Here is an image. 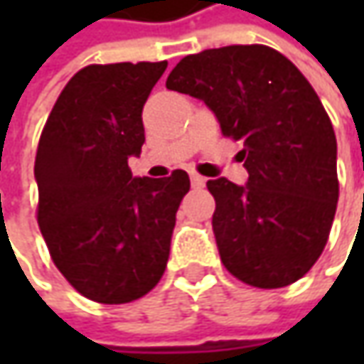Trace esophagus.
I'll use <instances>...</instances> for the list:
<instances>
[{
  "label": "esophagus",
  "instance_id": "1",
  "mask_svg": "<svg viewBox=\"0 0 364 364\" xmlns=\"http://www.w3.org/2000/svg\"><path fill=\"white\" fill-rule=\"evenodd\" d=\"M190 182H192V186H194V188H204L206 178H203L200 174H196V172H192V174H190Z\"/></svg>",
  "mask_w": 364,
  "mask_h": 364
}]
</instances>
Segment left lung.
Instances as JSON below:
<instances>
[{
  "label": "left lung",
  "instance_id": "1",
  "mask_svg": "<svg viewBox=\"0 0 364 364\" xmlns=\"http://www.w3.org/2000/svg\"><path fill=\"white\" fill-rule=\"evenodd\" d=\"M204 101L239 141L249 180H208L223 265L263 289L298 282L324 251L338 203L336 135L312 85L269 46L190 54L166 80Z\"/></svg>",
  "mask_w": 364,
  "mask_h": 364
}]
</instances>
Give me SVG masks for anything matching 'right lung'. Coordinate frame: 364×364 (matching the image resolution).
Returning <instances> with one entry per match:
<instances>
[{"label":"right lung","instance_id":"1","mask_svg":"<svg viewBox=\"0 0 364 364\" xmlns=\"http://www.w3.org/2000/svg\"><path fill=\"white\" fill-rule=\"evenodd\" d=\"M168 63L91 64L68 80L36 151L38 225L66 282L99 304H127L161 279L184 170L135 178L141 111Z\"/></svg>","mask_w":364,"mask_h":364}]
</instances>
